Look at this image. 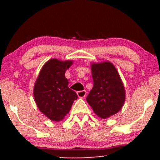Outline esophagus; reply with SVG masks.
<instances>
[{
    "label": "esophagus",
    "instance_id": "esophagus-1",
    "mask_svg": "<svg viewBox=\"0 0 160 160\" xmlns=\"http://www.w3.org/2000/svg\"><path fill=\"white\" fill-rule=\"evenodd\" d=\"M77 94H78V96L79 97V98H84V97L86 96V92L85 90L79 91V92H77Z\"/></svg>",
    "mask_w": 160,
    "mask_h": 160
}]
</instances>
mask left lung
<instances>
[{
	"label": "left lung",
	"instance_id": "1",
	"mask_svg": "<svg viewBox=\"0 0 160 160\" xmlns=\"http://www.w3.org/2000/svg\"><path fill=\"white\" fill-rule=\"evenodd\" d=\"M93 87L86 97L94 113L107 119L118 113L126 100L125 87L120 74L111 62L91 64Z\"/></svg>",
	"mask_w": 160,
	"mask_h": 160
}]
</instances>
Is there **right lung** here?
Instances as JSON below:
<instances>
[{"mask_svg": "<svg viewBox=\"0 0 160 160\" xmlns=\"http://www.w3.org/2000/svg\"><path fill=\"white\" fill-rule=\"evenodd\" d=\"M72 64V60L51 58L42 67L34 83L33 93L37 106L52 121L63 120L78 98L68 87V80L65 76Z\"/></svg>", "mask_w": 160, "mask_h": 160, "instance_id": "right-lung-1", "label": "right lung"}]
</instances>
